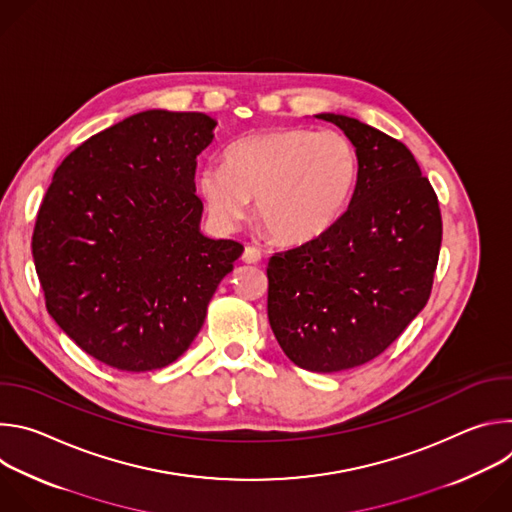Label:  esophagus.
<instances>
[{
    "label": "esophagus",
    "mask_w": 512,
    "mask_h": 512,
    "mask_svg": "<svg viewBox=\"0 0 512 512\" xmlns=\"http://www.w3.org/2000/svg\"><path fill=\"white\" fill-rule=\"evenodd\" d=\"M243 261L245 263H259L261 261V251L257 247H245Z\"/></svg>",
    "instance_id": "1"
}]
</instances>
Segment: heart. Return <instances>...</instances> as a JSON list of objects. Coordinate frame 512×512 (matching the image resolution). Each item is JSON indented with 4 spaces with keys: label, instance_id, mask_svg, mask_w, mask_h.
<instances>
[{
    "label": "heart",
    "instance_id": "obj_1",
    "mask_svg": "<svg viewBox=\"0 0 512 512\" xmlns=\"http://www.w3.org/2000/svg\"><path fill=\"white\" fill-rule=\"evenodd\" d=\"M356 178V152L342 133L281 127L233 143L225 166L200 170L198 190L218 225H237L255 198L273 241L306 245L338 223Z\"/></svg>",
    "mask_w": 512,
    "mask_h": 512
}]
</instances>
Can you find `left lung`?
Segmentation results:
<instances>
[{
  "label": "left lung",
  "instance_id": "left-lung-1",
  "mask_svg": "<svg viewBox=\"0 0 512 512\" xmlns=\"http://www.w3.org/2000/svg\"><path fill=\"white\" fill-rule=\"evenodd\" d=\"M316 117L352 141L358 178L326 235L269 259L267 316L291 362L338 373L379 356L425 308L442 212L407 145L346 115Z\"/></svg>",
  "mask_w": 512,
  "mask_h": 512
}]
</instances>
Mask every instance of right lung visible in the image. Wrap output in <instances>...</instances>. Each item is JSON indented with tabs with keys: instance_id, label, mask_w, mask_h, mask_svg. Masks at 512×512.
Listing matches in <instances>:
<instances>
[{
	"instance_id": "1",
	"label": "right lung",
	"mask_w": 512,
	"mask_h": 512,
	"mask_svg": "<svg viewBox=\"0 0 512 512\" xmlns=\"http://www.w3.org/2000/svg\"><path fill=\"white\" fill-rule=\"evenodd\" d=\"M204 113L150 109L89 137L56 168L32 255L46 310L107 367H168L200 332L243 245L200 233Z\"/></svg>"
}]
</instances>
